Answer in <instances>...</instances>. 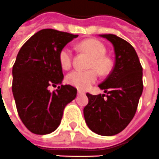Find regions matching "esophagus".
<instances>
[{"mask_svg": "<svg viewBox=\"0 0 159 159\" xmlns=\"http://www.w3.org/2000/svg\"><path fill=\"white\" fill-rule=\"evenodd\" d=\"M77 93H78V95H85V92L81 91V90H78Z\"/></svg>", "mask_w": 159, "mask_h": 159, "instance_id": "obj_1", "label": "esophagus"}]
</instances>
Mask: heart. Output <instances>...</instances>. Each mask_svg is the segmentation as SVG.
Returning a JSON list of instances; mask_svg holds the SVG:
<instances>
[{"mask_svg": "<svg viewBox=\"0 0 159 159\" xmlns=\"http://www.w3.org/2000/svg\"><path fill=\"white\" fill-rule=\"evenodd\" d=\"M80 49L86 52L92 57L89 64L90 68L86 71L74 70L67 74L66 80L68 84L80 90H86L97 80V72L106 74L111 67L110 60L105 56L106 48L97 39H86L79 43ZM73 53L68 47H63L59 52V61L63 69H69L72 66Z\"/></svg>", "mask_w": 159, "mask_h": 159, "instance_id": "heart-1", "label": "heart"}]
</instances>
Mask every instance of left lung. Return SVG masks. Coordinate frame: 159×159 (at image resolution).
<instances>
[{"label": "left lung", "instance_id": "1", "mask_svg": "<svg viewBox=\"0 0 159 159\" xmlns=\"http://www.w3.org/2000/svg\"><path fill=\"white\" fill-rule=\"evenodd\" d=\"M99 36L113 44L115 66L98 85L106 95L86 93L89 102L84 117L92 132L112 136L122 131L135 115L143 92L142 67L135 49L126 40L114 34Z\"/></svg>", "mask_w": 159, "mask_h": 159}]
</instances>
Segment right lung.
<instances>
[{
    "label": "right lung",
    "instance_id": "right-lung-1",
    "mask_svg": "<svg viewBox=\"0 0 159 159\" xmlns=\"http://www.w3.org/2000/svg\"><path fill=\"white\" fill-rule=\"evenodd\" d=\"M78 35L43 29L25 43L13 67V98L24 125L33 134H48L59 127L63 110L77 89L61 85L59 52ZM60 84L50 92L49 85Z\"/></svg>",
    "mask_w": 159,
    "mask_h": 159
}]
</instances>
